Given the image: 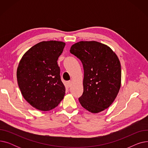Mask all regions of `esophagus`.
Segmentation results:
<instances>
[{
  "instance_id": "obj_1",
  "label": "esophagus",
  "mask_w": 148,
  "mask_h": 148,
  "mask_svg": "<svg viewBox=\"0 0 148 148\" xmlns=\"http://www.w3.org/2000/svg\"><path fill=\"white\" fill-rule=\"evenodd\" d=\"M71 84H72V81L70 80V81H68V82H67V86H68L69 88L71 86Z\"/></svg>"
}]
</instances>
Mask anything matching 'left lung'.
<instances>
[{"mask_svg":"<svg viewBox=\"0 0 148 148\" xmlns=\"http://www.w3.org/2000/svg\"><path fill=\"white\" fill-rule=\"evenodd\" d=\"M70 52L83 66V93L79 98L82 106L93 113L106 110L117 97L121 85L117 55L109 47L94 41L77 42Z\"/></svg>","mask_w":148,"mask_h":148,"instance_id":"8db88e82","label":"left lung"}]
</instances>
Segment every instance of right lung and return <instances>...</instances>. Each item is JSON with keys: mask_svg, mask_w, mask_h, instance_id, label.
I'll list each match as a JSON object with an SVG mask.
<instances>
[{"mask_svg": "<svg viewBox=\"0 0 148 148\" xmlns=\"http://www.w3.org/2000/svg\"><path fill=\"white\" fill-rule=\"evenodd\" d=\"M65 45L58 41L40 42L27 51L20 61L17 78L21 94L39 110H52L64 97L65 88L57 61Z\"/></svg>", "mask_w": 148, "mask_h": 148, "instance_id": "add662e5", "label": "right lung"}]
</instances>
